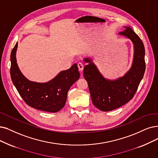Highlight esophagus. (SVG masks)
I'll return each mask as SVG.
<instances>
[{
    "mask_svg": "<svg viewBox=\"0 0 158 158\" xmlns=\"http://www.w3.org/2000/svg\"><path fill=\"white\" fill-rule=\"evenodd\" d=\"M78 67L80 71H82L83 69H84V64L81 62L78 63Z\"/></svg>",
    "mask_w": 158,
    "mask_h": 158,
    "instance_id": "esophagus-1",
    "label": "esophagus"
}]
</instances>
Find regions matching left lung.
Returning <instances> with one entry per match:
<instances>
[{"label":"left lung","mask_w":158,"mask_h":158,"mask_svg":"<svg viewBox=\"0 0 158 158\" xmlns=\"http://www.w3.org/2000/svg\"><path fill=\"white\" fill-rule=\"evenodd\" d=\"M118 33L129 38L134 44V56L130 70L123 77L115 80L106 79L89 58L84 69V77L87 80L94 106L103 111L119 108L134 97L145 71V50L141 40L130 27Z\"/></svg>","instance_id":"8db88e82"}]
</instances>
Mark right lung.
<instances>
[{
  "instance_id": "add662e5",
  "label": "right lung",
  "mask_w": 158,
  "mask_h": 158,
  "mask_svg": "<svg viewBox=\"0 0 158 158\" xmlns=\"http://www.w3.org/2000/svg\"><path fill=\"white\" fill-rule=\"evenodd\" d=\"M17 45V43L11 52L10 75L20 96L28 106L36 110L58 112L65 106L70 87L80 78L77 64L60 72L48 82L31 81L24 77L18 67L16 60Z\"/></svg>"
}]
</instances>
